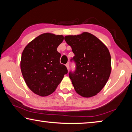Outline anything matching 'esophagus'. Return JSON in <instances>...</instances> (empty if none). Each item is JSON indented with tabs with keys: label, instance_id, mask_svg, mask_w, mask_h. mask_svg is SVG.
I'll list each match as a JSON object with an SVG mask.
<instances>
[{
	"label": "esophagus",
	"instance_id": "obj_1",
	"mask_svg": "<svg viewBox=\"0 0 132 132\" xmlns=\"http://www.w3.org/2000/svg\"><path fill=\"white\" fill-rule=\"evenodd\" d=\"M66 66L67 69H68V70H69V63H67V64H66Z\"/></svg>",
	"mask_w": 132,
	"mask_h": 132
}]
</instances>
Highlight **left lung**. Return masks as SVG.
Masks as SVG:
<instances>
[{
  "label": "left lung",
  "mask_w": 132,
  "mask_h": 132,
  "mask_svg": "<svg viewBox=\"0 0 132 132\" xmlns=\"http://www.w3.org/2000/svg\"><path fill=\"white\" fill-rule=\"evenodd\" d=\"M64 40L72 49L76 64L75 73H69L74 88L81 97L90 98L100 93L111 72V57L108 48L87 32L67 35Z\"/></svg>",
  "instance_id": "obj_1"
}]
</instances>
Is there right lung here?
<instances>
[{
    "instance_id": "obj_1",
    "label": "right lung",
    "mask_w": 132,
    "mask_h": 132,
    "mask_svg": "<svg viewBox=\"0 0 132 132\" xmlns=\"http://www.w3.org/2000/svg\"><path fill=\"white\" fill-rule=\"evenodd\" d=\"M64 39L61 35L44 33L28 43L22 53L20 68L28 88L41 97L51 94L68 73L60 63L57 46Z\"/></svg>"
}]
</instances>
